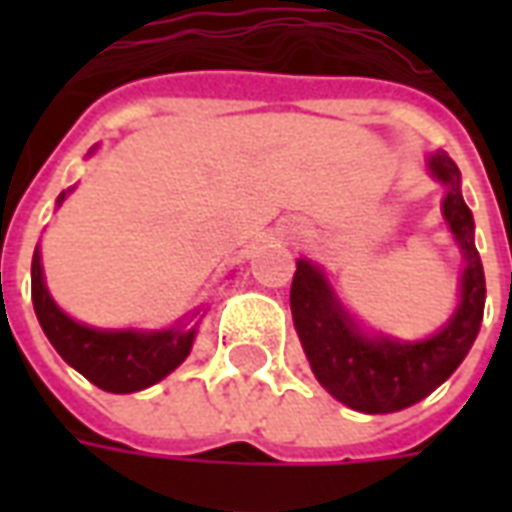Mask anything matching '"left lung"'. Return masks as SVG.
I'll use <instances>...</instances> for the list:
<instances>
[{
  "mask_svg": "<svg viewBox=\"0 0 512 512\" xmlns=\"http://www.w3.org/2000/svg\"><path fill=\"white\" fill-rule=\"evenodd\" d=\"M428 167L433 178L447 186L441 213L466 260L461 301L433 337L400 343L381 334H365L334 296L321 268L304 257L296 260L290 312L304 354L323 389L354 411L389 414L414 406L455 373L483 323L485 274L474 246L472 211L461 194V172L444 150L428 158Z\"/></svg>",
  "mask_w": 512,
  "mask_h": 512,
  "instance_id": "obj_1",
  "label": "left lung"
}]
</instances>
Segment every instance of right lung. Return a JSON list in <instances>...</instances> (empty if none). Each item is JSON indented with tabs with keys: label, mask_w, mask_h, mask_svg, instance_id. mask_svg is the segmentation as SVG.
<instances>
[{
	"label": "right lung",
	"mask_w": 512,
	"mask_h": 512,
	"mask_svg": "<svg viewBox=\"0 0 512 512\" xmlns=\"http://www.w3.org/2000/svg\"><path fill=\"white\" fill-rule=\"evenodd\" d=\"M68 191H62L57 197V205H62ZM32 304L57 354L73 370H79L87 381L115 395L139 392L169 376L189 356L194 334H197L194 326L136 332V329H93V326L76 323L51 299L49 288L43 282L40 249H35L32 255Z\"/></svg>",
	"instance_id": "obj_1"
}]
</instances>
